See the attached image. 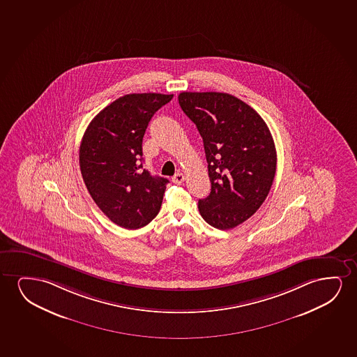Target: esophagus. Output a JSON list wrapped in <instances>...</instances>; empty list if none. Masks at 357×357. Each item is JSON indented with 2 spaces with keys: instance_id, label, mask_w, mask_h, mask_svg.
<instances>
[{
  "instance_id": "obj_1",
  "label": "esophagus",
  "mask_w": 357,
  "mask_h": 357,
  "mask_svg": "<svg viewBox=\"0 0 357 357\" xmlns=\"http://www.w3.org/2000/svg\"><path fill=\"white\" fill-rule=\"evenodd\" d=\"M184 181H185V176H184L183 173H181V172H178V173L174 174L173 178H172V181H173L174 184H181Z\"/></svg>"
}]
</instances>
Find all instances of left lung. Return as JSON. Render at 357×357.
Wrapping results in <instances>:
<instances>
[{"label":"left lung","mask_w":357,"mask_h":357,"mask_svg":"<svg viewBox=\"0 0 357 357\" xmlns=\"http://www.w3.org/2000/svg\"><path fill=\"white\" fill-rule=\"evenodd\" d=\"M183 112L195 123L208 163L210 195L199 200L202 218L217 229L235 228L259 210L273 184L277 152L254 108L225 93H184Z\"/></svg>","instance_id":"1"}]
</instances>
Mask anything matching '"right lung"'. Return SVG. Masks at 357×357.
Here are the masks:
<instances>
[{"label": "right lung", "mask_w": 357, "mask_h": 357, "mask_svg": "<svg viewBox=\"0 0 357 357\" xmlns=\"http://www.w3.org/2000/svg\"><path fill=\"white\" fill-rule=\"evenodd\" d=\"M173 95L129 93L89 124L79 165L89 194L113 223L126 229L149 225L161 208L166 178L142 167V137L152 116Z\"/></svg>", "instance_id": "right-lung-1"}]
</instances>
